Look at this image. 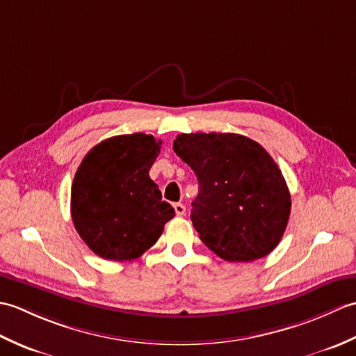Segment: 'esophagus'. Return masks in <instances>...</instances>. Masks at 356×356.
I'll list each match as a JSON object with an SVG mask.
<instances>
[{"instance_id":"esophagus-1","label":"esophagus","mask_w":356,"mask_h":356,"mask_svg":"<svg viewBox=\"0 0 356 356\" xmlns=\"http://www.w3.org/2000/svg\"><path fill=\"white\" fill-rule=\"evenodd\" d=\"M172 207H174V211H176V214H177L179 217L185 216V211H186V208H185L184 203H174Z\"/></svg>"}]
</instances>
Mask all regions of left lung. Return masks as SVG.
Returning a JSON list of instances; mask_svg holds the SVG:
<instances>
[{
  "label": "left lung",
  "mask_w": 356,
  "mask_h": 356,
  "mask_svg": "<svg viewBox=\"0 0 356 356\" xmlns=\"http://www.w3.org/2000/svg\"><path fill=\"white\" fill-rule=\"evenodd\" d=\"M172 148L199 180L191 220L203 243L226 261L274 251L289 220L291 194L268 151L234 133L179 134Z\"/></svg>",
  "instance_id": "obj_1"
}]
</instances>
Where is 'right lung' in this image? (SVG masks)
<instances>
[{"label":"right lung","mask_w":356,"mask_h":356,"mask_svg":"<svg viewBox=\"0 0 356 356\" xmlns=\"http://www.w3.org/2000/svg\"><path fill=\"white\" fill-rule=\"evenodd\" d=\"M161 143L145 133L115 136L90 149L74 174L73 225L105 260L138 259L176 216L148 174Z\"/></svg>","instance_id":"obj_1"}]
</instances>
